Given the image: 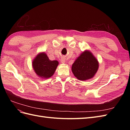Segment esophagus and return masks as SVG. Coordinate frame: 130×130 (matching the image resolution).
Segmentation results:
<instances>
[{
  "instance_id": "1",
  "label": "esophagus",
  "mask_w": 130,
  "mask_h": 130,
  "mask_svg": "<svg viewBox=\"0 0 130 130\" xmlns=\"http://www.w3.org/2000/svg\"><path fill=\"white\" fill-rule=\"evenodd\" d=\"M61 62L62 63H64L66 62L65 58L64 57H62L61 59Z\"/></svg>"
}]
</instances>
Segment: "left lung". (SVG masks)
<instances>
[{"label":"left lung","instance_id":"left-lung-1","mask_svg":"<svg viewBox=\"0 0 130 130\" xmlns=\"http://www.w3.org/2000/svg\"><path fill=\"white\" fill-rule=\"evenodd\" d=\"M99 68V62L93 54L86 50L74 62L72 70L74 76L81 81L92 78Z\"/></svg>","mask_w":130,"mask_h":130}]
</instances>
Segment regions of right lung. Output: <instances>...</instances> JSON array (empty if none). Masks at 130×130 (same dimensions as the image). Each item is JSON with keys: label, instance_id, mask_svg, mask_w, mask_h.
Returning a JSON list of instances; mask_svg holds the SVG:
<instances>
[{"label": "right lung", "instance_id": "obj_1", "mask_svg": "<svg viewBox=\"0 0 130 130\" xmlns=\"http://www.w3.org/2000/svg\"><path fill=\"white\" fill-rule=\"evenodd\" d=\"M58 64L57 61H51L45 53H41L34 59L32 65L39 77L48 78L53 75Z\"/></svg>", "mask_w": 130, "mask_h": 130}]
</instances>
